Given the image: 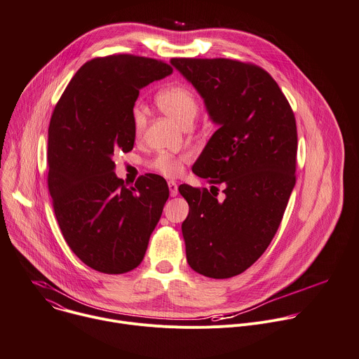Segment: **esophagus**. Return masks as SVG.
<instances>
[{
    "mask_svg": "<svg viewBox=\"0 0 359 359\" xmlns=\"http://www.w3.org/2000/svg\"><path fill=\"white\" fill-rule=\"evenodd\" d=\"M169 191H170V196L172 197H175V196H177V193H179V190H177V184H176V182H173V180H170L169 183Z\"/></svg>",
    "mask_w": 359,
    "mask_h": 359,
    "instance_id": "1",
    "label": "esophagus"
}]
</instances>
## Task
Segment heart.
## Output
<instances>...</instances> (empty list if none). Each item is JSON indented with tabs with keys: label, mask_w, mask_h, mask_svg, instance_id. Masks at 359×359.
<instances>
[{
	"label": "heart",
	"mask_w": 359,
	"mask_h": 359,
	"mask_svg": "<svg viewBox=\"0 0 359 359\" xmlns=\"http://www.w3.org/2000/svg\"><path fill=\"white\" fill-rule=\"evenodd\" d=\"M156 102L168 116L182 126L191 123L198 112L197 96L187 85H172L165 88L158 93ZM132 123L135 135L140 136L146 126V116L142 108L136 107L133 109ZM187 161L189 155H172V153L163 151L151 162V168L168 177H175L182 173L183 163Z\"/></svg>",
	"instance_id": "heart-1"
}]
</instances>
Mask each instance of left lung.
<instances>
[{
    "label": "left lung",
    "mask_w": 359,
    "mask_h": 359,
    "mask_svg": "<svg viewBox=\"0 0 359 359\" xmlns=\"http://www.w3.org/2000/svg\"><path fill=\"white\" fill-rule=\"evenodd\" d=\"M170 64L217 125L191 170L224 184L222 200L217 187L215 196L179 187L189 203L186 259L201 276L230 278L257 262L278 230L295 186V118L277 82L257 65L224 58Z\"/></svg>",
    "instance_id": "left-lung-1"
}]
</instances>
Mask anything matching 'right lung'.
<instances>
[{
	"instance_id": "add662e5",
	"label": "right lung",
	"mask_w": 359,
	"mask_h": 359,
	"mask_svg": "<svg viewBox=\"0 0 359 359\" xmlns=\"http://www.w3.org/2000/svg\"><path fill=\"white\" fill-rule=\"evenodd\" d=\"M172 72L151 58H95L71 79L50 118L48 189L55 216L76 257L96 271L136 269L162 216L166 180L149 173L126 187L114 155L133 149L139 90Z\"/></svg>"
}]
</instances>
